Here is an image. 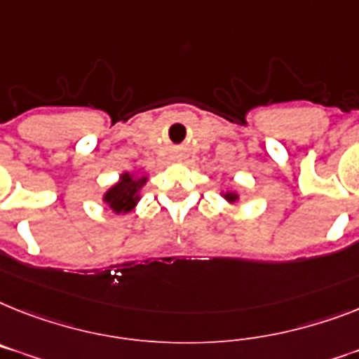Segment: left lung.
<instances>
[{
  "label": "left lung",
  "mask_w": 359,
  "mask_h": 359,
  "mask_svg": "<svg viewBox=\"0 0 359 359\" xmlns=\"http://www.w3.org/2000/svg\"><path fill=\"white\" fill-rule=\"evenodd\" d=\"M226 198H227V200H231V201H235L236 200V194H226Z\"/></svg>",
  "instance_id": "left-lung-1"
}]
</instances>
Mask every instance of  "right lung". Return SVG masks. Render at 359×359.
I'll list each match as a JSON object with an SVG mask.
<instances>
[{"mask_svg":"<svg viewBox=\"0 0 359 359\" xmlns=\"http://www.w3.org/2000/svg\"><path fill=\"white\" fill-rule=\"evenodd\" d=\"M144 182H147L144 177H141V180H132V176L124 174L123 182L114 185L108 192H106L104 201H108V205L111 207L115 212L132 211L133 205H135V201L139 200V187L143 185Z\"/></svg>","mask_w":359,"mask_h":359,"instance_id":"1","label":"right lung"}]
</instances>
